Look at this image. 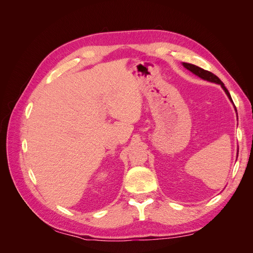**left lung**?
Segmentation results:
<instances>
[{
	"label": "left lung",
	"instance_id": "obj_1",
	"mask_svg": "<svg viewBox=\"0 0 253 253\" xmlns=\"http://www.w3.org/2000/svg\"><path fill=\"white\" fill-rule=\"evenodd\" d=\"M182 65H183V67H186L188 71H190L191 73H193L194 75L198 76V77L204 79V80H207V81H209V82H213V83H216V84H220V86L223 87V89L225 90L226 95L228 96L229 99H230V101L233 103L232 98H231L230 94H229L228 89L226 88V86L224 85V83L220 81V79L217 77V76H215V75L208 72V71H205V70H203V68L198 67V66H196L194 64H190V63H185V62H183ZM234 108H235V106H234ZM235 111H236V109H235Z\"/></svg>",
	"mask_w": 253,
	"mask_h": 253
}]
</instances>
